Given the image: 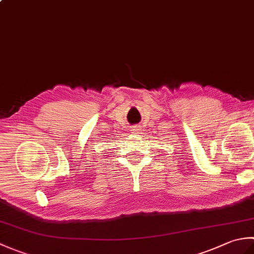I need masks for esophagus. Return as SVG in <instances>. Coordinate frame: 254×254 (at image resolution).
Wrapping results in <instances>:
<instances>
[{"instance_id":"obj_1","label":"esophagus","mask_w":254,"mask_h":254,"mask_svg":"<svg viewBox=\"0 0 254 254\" xmlns=\"http://www.w3.org/2000/svg\"><path fill=\"white\" fill-rule=\"evenodd\" d=\"M141 127H138V126H135V127H133L132 128H131V131H132V133H135V134H137V133H139L141 132Z\"/></svg>"}]
</instances>
